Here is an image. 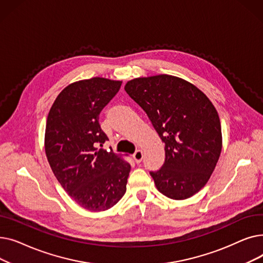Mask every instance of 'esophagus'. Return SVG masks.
I'll return each instance as SVG.
<instances>
[{
    "instance_id": "1",
    "label": "esophagus",
    "mask_w": 263,
    "mask_h": 263,
    "mask_svg": "<svg viewBox=\"0 0 263 263\" xmlns=\"http://www.w3.org/2000/svg\"><path fill=\"white\" fill-rule=\"evenodd\" d=\"M143 158H144L143 151L140 150V149L136 150L135 153H134V155H133V159H134V161H135L136 163H141L142 160H143Z\"/></svg>"
}]
</instances>
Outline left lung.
<instances>
[{
	"instance_id": "left-lung-1",
	"label": "left lung",
	"mask_w": 263,
	"mask_h": 263,
	"mask_svg": "<svg viewBox=\"0 0 263 263\" xmlns=\"http://www.w3.org/2000/svg\"><path fill=\"white\" fill-rule=\"evenodd\" d=\"M124 90L165 144L163 166L150 172L159 192L176 200L196 194L222 151V128L212 102L190 82L168 74L133 79Z\"/></svg>"
}]
</instances>
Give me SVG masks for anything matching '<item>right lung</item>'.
Returning a JSON list of instances; mask_svg holds the SVG:
<instances>
[{"mask_svg": "<svg viewBox=\"0 0 263 263\" xmlns=\"http://www.w3.org/2000/svg\"><path fill=\"white\" fill-rule=\"evenodd\" d=\"M121 81L91 78L72 83L55 99L46 124L45 150L54 176L82 208L105 211L124 195L130 164L112 150L99 124L102 108Z\"/></svg>", "mask_w": 263, "mask_h": 263, "instance_id": "add662e5", "label": "right lung"}]
</instances>
